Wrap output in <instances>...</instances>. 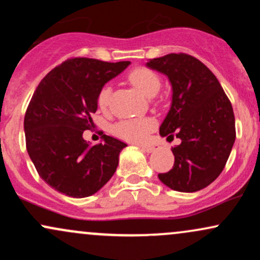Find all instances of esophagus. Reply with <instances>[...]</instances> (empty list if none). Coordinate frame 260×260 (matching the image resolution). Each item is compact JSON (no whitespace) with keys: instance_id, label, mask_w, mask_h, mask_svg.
I'll list each match as a JSON object with an SVG mask.
<instances>
[{"instance_id":"34e87169","label":"esophagus","mask_w":260,"mask_h":260,"mask_svg":"<svg viewBox=\"0 0 260 260\" xmlns=\"http://www.w3.org/2000/svg\"><path fill=\"white\" fill-rule=\"evenodd\" d=\"M142 150L149 154V153H154V151L156 150V148L155 147H142Z\"/></svg>"}]
</instances>
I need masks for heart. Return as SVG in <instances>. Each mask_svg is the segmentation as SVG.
Masks as SVG:
<instances>
[{
	"mask_svg": "<svg viewBox=\"0 0 260 260\" xmlns=\"http://www.w3.org/2000/svg\"><path fill=\"white\" fill-rule=\"evenodd\" d=\"M128 82L134 88L151 98L160 89V78L154 71L147 67H137L128 73ZM111 85L106 84L100 89L98 94V104L101 109H106L111 99ZM155 121L151 118H134V120H124L113 126V133L120 138L133 143H142L147 139L148 134L154 129Z\"/></svg>",
	"mask_w": 260,
	"mask_h": 260,
	"instance_id": "b5f03b06",
	"label": "heart"
}]
</instances>
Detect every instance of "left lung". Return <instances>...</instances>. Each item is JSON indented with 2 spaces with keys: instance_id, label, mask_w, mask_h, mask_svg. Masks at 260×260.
Returning a JSON list of instances; mask_svg holds the SVG:
<instances>
[{
  "instance_id": "8db88e82",
  "label": "left lung",
  "mask_w": 260,
  "mask_h": 260,
  "mask_svg": "<svg viewBox=\"0 0 260 260\" xmlns=\"http://www.w3.org/2000/svg\"><path fill=\"white\" fill-rule=\"evenodd\" d=\"M168 76L171 109L160 126L172 148L174 168L159 174L164 184L178 192H197L214 182L226 165L236 139L235 115L219 80L203 62L187 53H169L148 62Z\"/></svg>"
}]
</instances>
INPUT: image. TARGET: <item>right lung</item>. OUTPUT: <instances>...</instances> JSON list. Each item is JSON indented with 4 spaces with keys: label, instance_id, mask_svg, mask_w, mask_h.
<instances>
[{
    "label": "right lung",
    "instance_id": "1",
    "mask_svg": "<svg viewBox=\"0 0 260 260\" xmlns=\"http://www.w3.org/2000/svg\"><path fill=\"white\" fill-rule=\"evenodd\" d=\"M131 64L74 57L44 77L26 109L25 144L39 176L59 193L84 198L115 174L126 143L104 134L91 145L83 138L94 127L98 94L105 83Z\"/></svg>",
    "mask_w": 260,
    "mask_h": 260
}]
</instances>
